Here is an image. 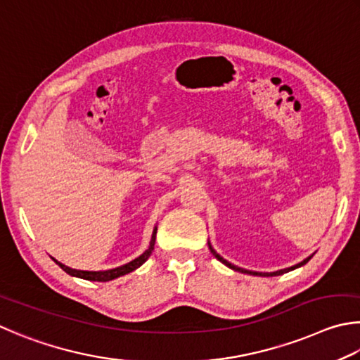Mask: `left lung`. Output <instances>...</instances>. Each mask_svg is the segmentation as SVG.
<instances>
[{
  "instance_id": "obj_1",
  "label": "left lung",
  "mask_w": 360,
  "mask_h": 360,
  "mask_svg": "<svg viewBox=\"0 0 360 360\" xmlns=\"http://www.w3.org/2000/svg\"><path fill=\"white\" fill-rule=\"evenodd\" d=\"M209 248H210V251H212V253H213V256H215V257H217V259H219V261H221L223 264H226V266H228V267H231L232 270H237V272H242V274H251V275H261V276H276V275H281V274H285V272H289V270H294V269H297V267H300V266H304V264H307L308 261H310V259H311V256H310V257H307V259H305V261H302L300 264H297V266H294V267H289V269H283V270H278V272H274V274H259V272H250V270H243V269H240V267H236V266H234V264H231V262H228V261H226V259H223V257H221V256H219V255L217 253V251H215V250H213V248L210 247V245H209Z\"/></svg>"
}]
</instances>
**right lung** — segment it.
Here are the masks:
<instances>
[{"label":"right lung","instance_id":"obj_1","mask_svg":"<svg viewBox=\"0 0 360 360\" xmlns=\"http://www.w3.org/2000/svg\"><path fill=\"white\" fill-rule=\"evenodd\" d=\"M156 228L153 231V236H151V240H150V247L145 250V253L141 255L139 257H136L134 261H131L128 264H124L122 267H117V269H112V270H104V272H86V270H75L65 266V264H61L58 261H55L58 266L65 270L66 274L72 275V276H79V278H84V280H90V281H110V280H115L118 276L126 275L132 272V270H136L137 267H141L142 264L148 259L151 251L155 248V240H156Z\"/></svg>","mask_w":360,"mask_h":360}]
</instances>
